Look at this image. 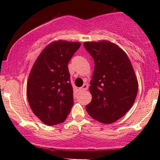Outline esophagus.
<instances>
[{"label":"esophagus","instance_id":"1","mask_svg":"<svg viewBox=\"0 0 160 160\" xmlns=\"http://www.w3.org/2000/svg\"><path fill=\"white\" fill-rule=\"evenodd\" d=\"M88 88H89V85L88 84H83V86H82V87H80V89H79V90L80 91H84V90H86V89H88Z\"/></svg>","mask_w":160,"mask_h":160}]
</instances>
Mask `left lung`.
<instances>
[{
	"instance_id": "left-lung-1",
	"label": "left lung",
	"mask_w": 160,
	"mask_h": 160,
	"mask_svg": "<svg viewBox=\"0 0 160 160\" xmlns=\"http://www.w3.org/2000/svg\"><path fill=\"white\" fill-rule=\"evenodd\" d=\"M83 45L95 62L89 86L92 98L86 111L102 123L114 122L127 113L136 98L138 82L135 71L126 53L115 43L100 40Z\"/></svg>"
}]
</instances>
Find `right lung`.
I'll use <instances>...</instances> for the list:
<instances>
[{"mask_svg": "<svg viewBox=\"0 0 160 160\" xmlns=\"http://www.w3.org/2000/svg\"><path fill=\"white\" fill-rule=\"evenodd\" d=\"M80 43L56 40L34 62L27 82V98L33 113L43 123L63 122L74 104L68 64Z\"/></svg>", "mask_w": 160, "mask_h": 160, "instance_id": "1", "label": "right lung"}]
</instances>
